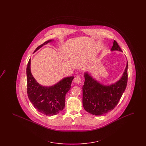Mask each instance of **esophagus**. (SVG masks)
<instances>
[{"instance_id": "34e87169", "label": "esophagus", "mask_w": 146, "mask_h": 146, "mask_svg": "<svg viewBox=\"0 0 146 146\" xmlns=\"http://www.w3.org/2000/svg\"><path fill=\"white\" fill-rule=\"evenodd\" d=\"M81 82H82V79H81V78L79 76H76L74 78V82L75 83L77 84H79L81 83Z\"/></svg>"}]
</instances>
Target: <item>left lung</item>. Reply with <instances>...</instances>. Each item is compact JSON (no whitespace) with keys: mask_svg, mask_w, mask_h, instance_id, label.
Returning a JSON list of instances; mask_svg holds the SVG:
<instances>
[{"mask_svg":"<svg viewBox=\"0 0 146 146\" xmlns=\"http://www.w3.org/2000/svg\"><path fill=\"white\" fill-rule=\"evenodd\" d=\"M111 51H122L116 41H114ZM128 63L120 79L111 85L99 83L88 72L84 74L83 104L85 110L95 115H102L113 110L117 105L125 91L127 81Z\"/></svg>","mask_w":146,"mask_h":146,"instance_id":"8db88e82","label":"left lung"}]
</instances>
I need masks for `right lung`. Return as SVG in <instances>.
I'll return each instance as SVG.
<instances>
[{
	"label": "right lung",
	"instance_id": "right-lung-1",
	"mask_svg": "<svg viewBox=\"0 0 146 146\" xmlns=\"http://www.w3.org/2000/svg\"><path fill=\"white\" fill-rule=\"evenodd\" d=\"M52 41L54 40L51 39L44 42L35 49L34 52ZM26 70L28 98L36 110L47 116L54 115L62 111L65 106L66 95L71 88L74 76L64 78L54 85L45 86L38 83L32 74L31 59Z\"/></svg>",
	"mask_w": 146,
	"mask_h": 146
}]
</instances>
